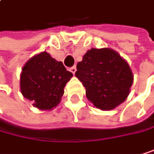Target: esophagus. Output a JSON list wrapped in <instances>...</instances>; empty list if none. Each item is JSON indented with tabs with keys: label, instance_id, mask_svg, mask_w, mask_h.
<instances>
[{
	"label": "esophagus",
	"instance_id": "34e87169",
	"mask_svg": "<svg viewBox=\"0 0 154 154\" xmlns=\"http://www.w3.org/2000/svg\"><path fill=\"white\" fill-rule=\"evenodd\" d=\"M69 70H70V72H72L73 74H75V71H76V67L74 66L70 67V68H69Z\"/></svg>",
	"mask_w": 154,
	"mask_h": 154
}]
</instances>
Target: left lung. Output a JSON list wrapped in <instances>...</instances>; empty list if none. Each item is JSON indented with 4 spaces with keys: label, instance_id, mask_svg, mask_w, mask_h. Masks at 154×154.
Segmentation results:
<instances>
[{
    "label": "left lung",
    "instance_id": "8db88e82",
    "mask_svg": "<svg viewBox=\"0 0 154 154\" xmlns=\"http://www.w3.org/2000/svg\"><path fill=\"white\" fill-rule=\"evenodd\" d=\"M75 76L88 100L97 109L110 110L126 100L133 83L127 61L111 48H91L76 65Z\"/></svg>",
    "mask_w": 154,
    "mask_h": 154
}]
</instances>
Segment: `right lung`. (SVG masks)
<instances>
[{
  "mask_svg": "<svg viewBox=\"0 0 154 154\" xmlns=\"http://www.w3.org/2000/svg\"><path fill=\"white\" fill-rule=\"evenodd\" d=\"M73 74L62 62L44 51L35 54L23 66L20 89L23 96L41 110H51L61 101L66 84Z\"/></svg>",
  "mask_w": 154,
  "mask_h": 154,
  "instance_id": "obj_1",
  "label": "right lung"
}]
</instances>
